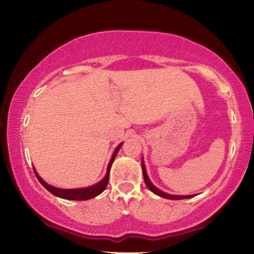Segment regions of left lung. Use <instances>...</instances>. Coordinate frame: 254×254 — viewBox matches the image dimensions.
Here are the masks:
<instances>
[{"instance_id":"8db88e82","label":"left lung","mask_w":254,"mask_h":254,"mask_svg":"<svg viewBox=\"0 0 254 254\" xmlns=\"http://www.w3.org/2000/svg\"><path fill=\"white\" fill-rule=\"evenodd\" d=\"M141 165H142V171H143V178H144V183L147 185V187L151 190L154 194L163 197V198H168V199H185V198H190L192 197V195H188V196H177V195H170V194H167V192L160 190V189H158L154 185L150 182V179L147 175V170H145V167H144V163H143V159L142 161H141Z\"/></svg>"}]
</instances>
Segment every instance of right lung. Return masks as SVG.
Wrapping results in <instances>:
<instances>
[{
	"instance_id": "right-lung-1",
	"label": "right lung",
	"mask_w": 254,
	"mask_h": 254,
	"mask_svg": "<svg viewBox=\"0 0 254 254\" xmlns=\"http://www.w3.org/2000/svg\"><path fill=\"white\" fill-rule=\"evenodd\" d=\"M123 143H120L118 145V148L115 149V151L113 153V156H112L111 160L109 166H107V171H106V175L105 177L103 178L100 183H97L96 185H93L91 187H86V188H77V189H60L57 187H54V186H50V185L47 184L45 180H42L40 178V176L37 174L36 169L33 168L34 170V174H36L38 180H39L40 184L44 186L47 190L50 191L51 194L60 197V198H64V199H71V200H86V199H91L93 197H96L97 195H100L101 192L104 191V189L106 188L107 184H109V176H110V169H111V166L112 163L114 161V158L117 157V154L119 152L120 148H121V145Z\"/></svg>"
}]
</instances>
